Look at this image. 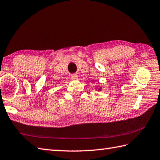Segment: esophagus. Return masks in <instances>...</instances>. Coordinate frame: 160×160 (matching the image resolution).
Returning a JSON list of instances; mask_svg holds the SVG:
<instances>
[{
  "label": "esophagus",
  "instance_id": "1",
  "mask_svg": "<svg viewBox=\"0 0 160 160\" xmlns=\"http://www.w3.org/2000/svg\"><path fill=\"white\" fill-rule=\"evenodd\" d=\"M77 76H78V75L76 74H71V77L72 78H77Z\"/></svg>",
  "mask_w": 160,
  "mask_h": 160
}]
</instances>
